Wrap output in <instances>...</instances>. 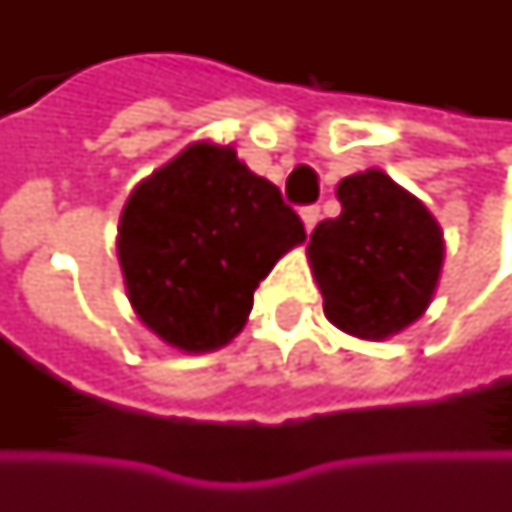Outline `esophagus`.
Here are the masks:
<instances>
[{
  "mask_svg": "<svg viewBox=\"0 0 512 512\" xmlns=\"http://www.w3.org/2000/svg\"><path fill=\"white\" fill-rule=\"evenodd\" d=\"M299 216H302V222H305V230L310 233V230L316 227V222H319V216H322V213H319V205H307L299 210Z\"/></svg>",
  "mask_w": 512,
  "mask_h": 512,
  "instance_id": "esophagus-1",
  "label": "esophagus"
}]
</instances>
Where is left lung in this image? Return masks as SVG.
<instances>
[{"label": "left lung", "instance_id": "8db88e82", "mask_svg": "<svg viewBox=\"0 0 512 512\" xmlns=\"http://www.w3.org/2000/svg\"><path fill=\"white\" fill-rule=\"evenodd\" d=\"M342 213L310 233L307 259L333 325L379 342L422 316L439 285L442 227L382 170L339 182Z\"/></svg>", "mask_w": 512, "mask_h": 512}]
</instances>
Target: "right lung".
<instances>
[{
	"instance_id": "obj_1",
	"label": "right lung",
	"mask_w": 512,
	"mask_h": 512,
	"mask_svg": "<svg viewBox=\"0 0 512 512\" xmlns=\"http://www.w3.org/2000/svg\"><path fill=\"white\" fill-rule=\"evenodd\" d=\"M305 225L230 145L196 142L130 193L119 265L136 316L185 353L227 344Z\"/></svg>"
}]
</instances>
